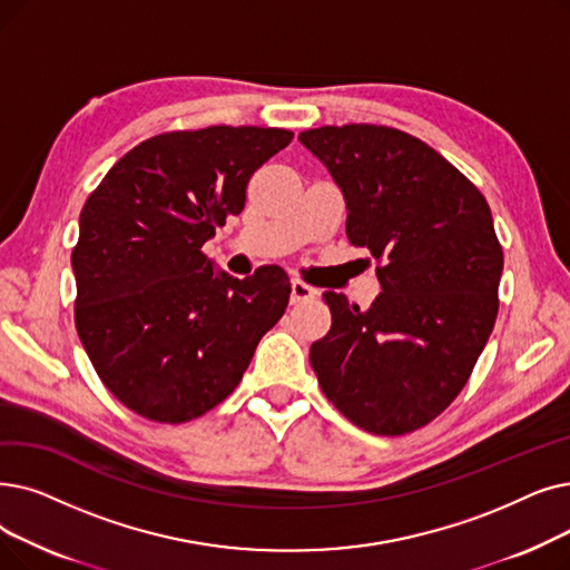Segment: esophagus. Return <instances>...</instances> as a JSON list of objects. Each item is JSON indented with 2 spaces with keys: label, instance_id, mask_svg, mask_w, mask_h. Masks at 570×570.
Masks as SVG:
<instances>
[{
  "label": "esophagus",
  "instance_id": "34e87169",
  "mask_svg": "<svg viewBox=\"0 0 570 570\" xmlns=\"http://www.w3.org/2000/svg\"><path fill=\"white\" fill-rule=\"evenodd\" d=\"M314 295H316V291L309 284H305L301 279L291 282V305H303V303L312 301Z\"/></svg>",
  "mask_w": 570,
  "mask_h": 570
}]
</instances>
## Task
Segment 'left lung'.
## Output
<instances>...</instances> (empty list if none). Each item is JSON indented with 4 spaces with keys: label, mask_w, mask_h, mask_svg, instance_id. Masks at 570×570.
<instances>
[{
    "label": "left lung",
    "mask_w": 570,
    "mask_h": 570,
    "mask_svg": "<svg viewBox=\"0 0 570 570\" xmlns=\"http://www.w3.org/2000/svg\"><path fill=\"white\" fill-rule=\"evenodd\" d=\"M346 203V237L377 258L367 309L324 293L333 324L309 363L358 429L405 435L452 405L499 314L503 246L478 186L422 139L350 122L301 132Z\"/></svg>",
    "instance_id": "obj_1"
}]
</instances>
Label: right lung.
<instances>
[{
	"instance_id": "obj_1",
	"label": "right lung",
	"mask_w": 570,
	"mask_h": 570,
	"mask_svg": "<svg viewBox=\"0 0 570 570\" xmlns=\"http://www.w3.org/2000/svg\"><path fill=\"white\" fill-rule=\"evenodd\" d=\"M291 139L256 126L163 132L88 195L71 252L73 324L102 384L148 422L184 424L224 403L282 318L291 284L279 265L214 275L203 246Z\"/></svg>"
}]
</instances>
